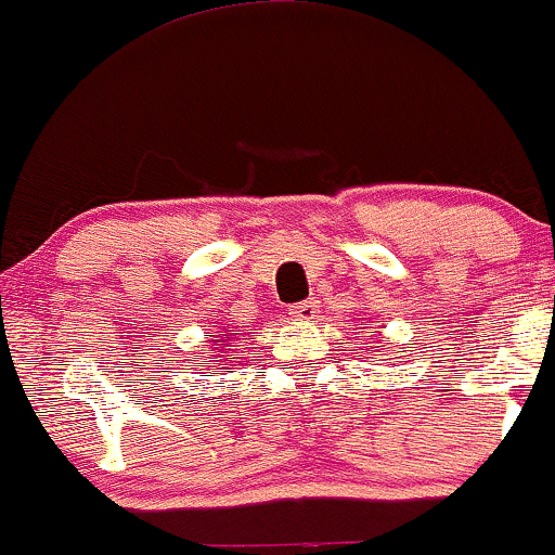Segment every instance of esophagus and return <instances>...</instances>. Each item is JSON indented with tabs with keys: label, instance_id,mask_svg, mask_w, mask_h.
<instances>
[{
	"label": "esophagus",
	"instance_id": "obj_1",
	"mask_svg": "<svg viewBox=\"0 0 555 555\" xmlns=\"http://www.w3.org/2000/svg\"><path fill=\"white\" fill-rule=\"evenodd\" d=\"M318 310H321V305H318V299H305V302L292 305L289 315H292V321L308 323V321H313V318L318 315Z\"/></svg>",
	"mask_w": 555,
	"mask_h": 555
}]
</instances>
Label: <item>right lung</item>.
<instances>
[{"label": "right lung", "instance_id": "1", "mask_svg": "<svg viewBox=\"0 0 555 555\" xmlns=\"http://www.w3.org/2000/svg\"><path fill=\"white\" fill-rule=\"evenodd\" d=\"M221 339H214V349H211V352H224V354H211V360H206V362H216V364H224V369H216L214 365V371H224V373H229V371H232V367H229L227 365V362H232L234 358H232V354H227V347H232V334H224V331H221ZM216 357H221V361H216Z\"/></svg>", "mask_w": 555, "mask_h": 555}]
</instances>
